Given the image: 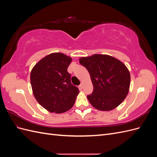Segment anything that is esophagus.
<instances>
[{
  "mask_svg": "<svg viewBox=\"0 0 157 157\" xmlns=\"http://www.w3.org/2000/svg\"><path fill=\"white\" fill-rule=\"evenodd\" d=\"M79 88L80 90H82L83 88V83L82 82L80 83V84L79 85Z\"/></svg>",
  "mask_w": 157,
  "mask_h": 157,
  "instance_id": "esophagus-1",
  "label": "esophagus"
}]
</instances>
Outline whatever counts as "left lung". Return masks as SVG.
<instances>
[{
  "label": "left lung",
  "mask_w": 157,
  "mask_h": 157,
  "mask_svg": "<svg viewBox=\"0 0 157 157\" xmlns=\"http://www.w3.org/2000/svg\"><path fill=\"white\" fill-rule=\"evenodd\" d=\"M79 62L90 75L94 90L87 98L94 108L111 111L124 100L129 92L130 74L122 61L109 55L94 54L82 57Z\"/></svg>",
  "instance_id": "1"
}]
</instances>
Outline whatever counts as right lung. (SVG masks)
<instances>
[{"mask_svg":"<svg viewBox=\"0 0 157 157\" xmlns=\"http://www.w3.org/2000/svg\"><path fill=\"white\" fill-rule=\"evenodd\" d=\"M72 58L64 54L52 53L41 59L31 70L33 95L47 111L63 113L74 105L79 90L71 84L67 68Z\"/></svg>","mask_w":157,"mask_h":157,"instance_id":"obj_1","label":"right lung"}]
</instances>
